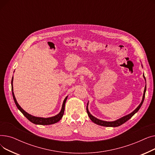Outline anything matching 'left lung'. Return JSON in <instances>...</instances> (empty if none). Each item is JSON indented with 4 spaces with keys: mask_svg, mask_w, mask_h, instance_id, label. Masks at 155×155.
I'll use <instances>...</instances> for the list:
<instances>
[{
    "mask_svg": "<svg viewBox=\"0 0 155 155\" xmlns=\"http://www.w3.org/2000/svg\"><path fill=\"white\" fill-rule=\"evenodd\" d=\"M143 77L146 80V78H145V77L144 75H143ZM146 85L144 87V94H143V99H142V101L141 102V104L139 105V106H138L133 112H132L131 113H130L129 114L127 115V116H125L123 117H121L115 121H110V122H109V121H104V120H100V119H98L97 118L94 117L92 114H91V113L89 112L88 111V103H87V112L88 114V117H90L91 120L93 122V123H95L96 124H98V125H100V126H105V127H117V126H119L120 125H122L123 124L125 123L126 121H127L129 119H131L135 114L140 110V107H141V105L143 103V101L144 100V97H145V92H146Z\"/></svg>",
    "mask_w": 155,
    "mask_h": 155,
    "instance_id": "1",
    "label": "left lung"
}]
</instances>
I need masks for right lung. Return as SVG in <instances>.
<instances>
[{
    "instance_id": "right-lung-1",
    "label": "right lung",
    "mask_w": 155,
    "mask_h": 155,
    "mask_svg": "<svg viewBox=\"0 0 155 155\" xmlns=\"http://www.w3.org/2000/svg\"><path fill=\"white\" fill-rule=\"evenodd\" d=\"M12 83H13V77L12 78V80H11V86H12V96H13V99L14 101V102L16 105V106L18 108V109L23 114V115L25 116L29 121H31V123H34L35 124H40V125H50V124H53L54 123H58L59 120H60V119L62 118L63 114H64V105H65V103H66L67 99V97H66V98L64 99L63 105H62V108L61 109L60 112L57 114L56 116H54L53 117H48V118H43V117H35L32 116L29 114H28V112H26L25 110H24L21 107L20 105H19V104L18 103L17 101L15 99V97L14 96V94L13 92V85H12Z\"/></svg>"
}]
</instances>
